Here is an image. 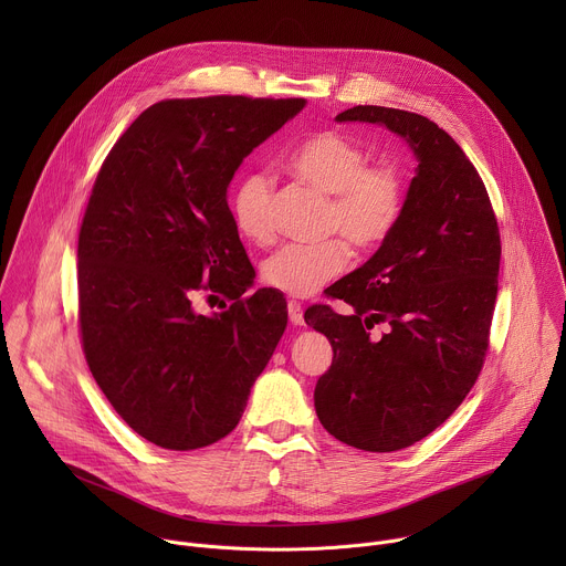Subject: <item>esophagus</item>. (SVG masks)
<instances>
[{
  "label": "esophagus",
  "instance_id": "34e87169",
  "mask_svg": "<svg viewBox=\"0 0 566 566\" xmlns=\"http://www.w3.org/2000/svg\"><path fill=\"white\" fill-rule=\"evenodd\" d=\"M289 319H291V325H295V327H302V325H304L302 306H300V302H295V300L289 302Z\"/></svg>",
  "mask_w": 566,
  "mask_h": 566
}]
</instances>
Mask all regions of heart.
Listing matches in <instances>:
<instances>
[{
    "label": "heart",
    "instance_id": "heart-1",
    "mask_svg": "<svg viewBox=\"0 0 566 566\" xmlns=\"http://www.w3.org/2000/svg\"><path fill=\"white\" fill-rule=\"evenodd\" d=\"M286 170L297 181L332 197L329 230H340L358 249L380 247L406 208V177L398 166H367L365 149L338 132H322L302 140L289 154ZM230 208L241 237L258 247L271 244L275 237L273 181L266 172H251L241 179ZM347 239L286 244L264 262L262 277L286 295L308 297L349 266Z\"/></svg>",
    "mask_w": 566,
    "mask_h": 566
}]
</instances>
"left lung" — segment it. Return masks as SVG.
<instances>
[{
    "label": "left lung",
    "mask_w": 566,
    "mask_h": 566,
    "mask_svg": "<svg viewBox=\"0 0 566 566\" xmlns=\"http://www.w3.org/2000/svg\"><path fill=\"white\" fill-rule=\"evenodd\" d=\"M338 123H374L406 138L417 175L394 232L332 286L352 304L304 319L334 347L317 378L315 415L338 441L367 452L402 450L434 432L472 389L489 352L497 300L500 228L474 166L426 116L358 105ZM386 325L376 339L368 329Z\"/></svg>",
    "instance_id": "left-lung-1"
}]
</instances>
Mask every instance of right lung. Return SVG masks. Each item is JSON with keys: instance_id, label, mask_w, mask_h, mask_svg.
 <instances>
[{"instance_id": "1", "label": "right lung", "mask_w": 566, "mask_h": 566, "mask_svg": "<svg viewBox=\"0 0 566 566\" xmlns=\"http://www.w3.org/2000/svg\"><path fill=\"white\" fill-rule=\"evenodd\" d=\"M304 98L160 101L116 140L77 237L80 332L118 417L166 450L230 434L284 329L286 302L260 289L228 186ZM199 290L233 304L197 314ZM226 306V304H223Z\"/></svg>"}]
</instances>
